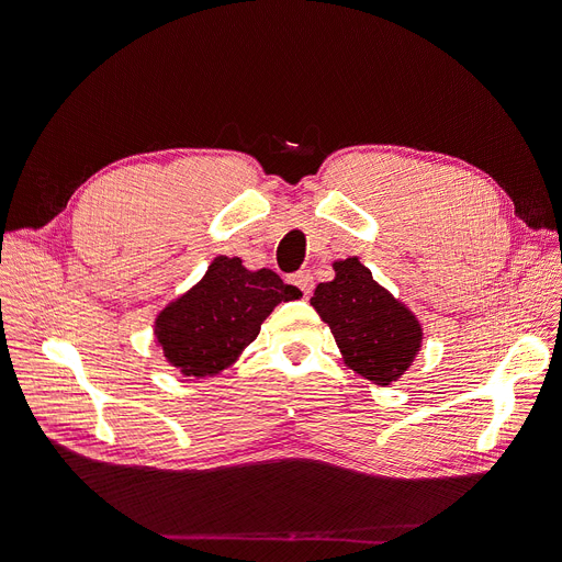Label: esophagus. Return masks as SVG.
Instances as JSON below:
<instances>
[{
  "mask_svg": "<svg viewBox=\"0 0 562 562\" xmlns=\"http://www.w3.org/2000/svg\"><path fill=\"white\" fill-rule=\"evenodd\" d=\"M291 282L296 284V286L303 291V296H305V299H310V293H312V289H314V276H312L310 271H299V273H293V276H291Z\"/></svg>",
  "mask_w": 562,
  "mask_h": 562,
  "instance_id": "1",
  "label": "esophagus"
}]
</instances>
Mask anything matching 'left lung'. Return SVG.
<instances>
[{"mask_svg":"<svg viewBox=\"0 0 562 562\" xmlns=\"http://www.w3.org/2000/svg\"><path fill=\"white\" fill-rule=\"evenodd\" d=\"M335 280L310 299L339 346L344 364L373 385L387 387L415 362L424 328L407 305L378 284L358 257L333 263Z\"/></svg>","mask_w":562,"mask_h":562,"instance_id":"1","label":"left lung"}]
</instances>
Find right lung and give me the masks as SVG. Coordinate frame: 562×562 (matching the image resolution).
Segmentation results:
<instances>
[{
  "mask_svg": "<svg viewBox=\"0 0 562 562\" xmlns=\"http://www.w3.org/2000/svg\"><path fill=\"white\" fill-rule=\"evenodd\" d=\"M303 293L271 269L248 271L239 257L218 255L202 280L155 318L164 358L187 378H212L239 360L280 303Z\"/></svg>",
  "mask_w": 562,
  "mask_h": 562,
  "instance_id": "right-lung-1",
  "label": "right lung"
}]
</instances>
